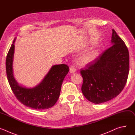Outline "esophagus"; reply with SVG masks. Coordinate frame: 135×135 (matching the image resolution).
Returning a JSON list of instances; mask_svg holds the SVG:
<instances>
[{"mask_svg": "<svg viewBox=\"0 0 135 135\" xmlns=\"http://www.w3.org/2000/svg\"><path fill=\"white\" fill-rule=\"evenodd\" d=\"M70 73H74L76 71V69L74 66H71L70 67Z\"/></svg>", "mask_w": 135, "mask_h": 135, "instance_id": "34e87169", "label": "esophagus"}]
</instances>
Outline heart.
I'll return each mask as SVG.
<instances>
[{
	"instance_id": "1",
	"label": "heart",
	"mask_w": 135,
	"mask_h": 135,
	"mask_svg": "<svg viewBox=\"0 0 135 135\" xmlns=\"http://www.w3.org/2000/svg\"><path fill=\"white\" fill-rule=\"evenodd\" d=\"M97 53L95 51L89 52L81 57L80 62L82 65H88L91 63L95 59Z\"/></svg>"
}]
</instances>
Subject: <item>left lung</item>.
I'll use <instances>...</instances> for the list:
<instances>
[{
  "instance_id": "8db88e82",
  "label": "left lung",
  "mask_w": 135,
  "mask_h": 135,
  "mask_svg": "<svg viewBox=\"0 0 135 135\" xmlns=\"http://www.w3.org/2000/svg\"><path fill=\"white\" fill-rule=\"evenodd\" d=\"M112 46L93 62L81 69L82 91L90 102L98 104L118 95L126 85L129 71V54L124 42L112 30Z\"/></svg>"
}]
</instances>
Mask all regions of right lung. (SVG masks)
<instances>
[{
	"label": "right lung",
	"mask_w": 135,
	"mask_h": 135,
	"mask_svg": "<svg viewBox=\"0 0 135 135\" xmlns=\"http://www.w3.org/2000/svg\"><path fill=\"white\" fill-rule=\"evenodd\" d=\"M8 52L6 60L7 79L15 97L25 106L35 109H44L52 107L58 99L62 82L69 71L65 64L53 65L43 80L32 88L19 84L13 75V61L14 53V43Z\"/></svg>",
	"instance_id": "obj_1"
}]
</instances>
